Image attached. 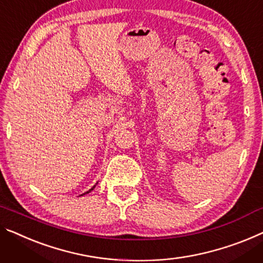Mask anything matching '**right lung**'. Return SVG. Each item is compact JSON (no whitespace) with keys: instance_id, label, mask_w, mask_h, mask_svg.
Instances as JSON below:
<instances>
[{"instance_id":"right-lung-1","label":"right lung","mask_w":263,"mask_h":263,"mask_svg":"<svg viewBox=\"0 0 263 263\" xmlns=\"http://www.w3.org/2000/svg\"><path fill=\"white\" fill-rule=\"evenodd\" d=\"M94 187H96V185H94L93 187H91V189H89L88 191H86V193H85V194H88V193H91V191H92V190L94 189ZM85 194H82V195H85ZM82 195H81V196H82Z\"/></svg>"}]
</instances>
